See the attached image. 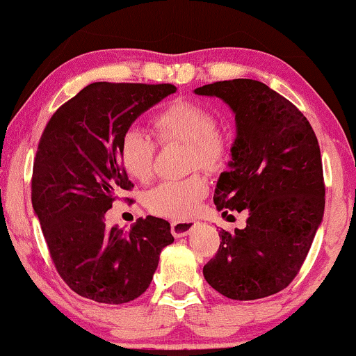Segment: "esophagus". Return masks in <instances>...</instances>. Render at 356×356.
Here are the masks:
<instances>
[{"mask_svg": "<svg viewBox=\"0 0 356 356\" xmlns=\"http://www.w3.org/2000/svg\"><path fill=\"white\" fill-rule=\"evenodd\" d=\"M195 227L197 223L192 222V220H175V222L170 223V232L175 238H182L187 236Z\"/></svg>", "mask_w": 356, "mask_h": 356, "instance_id": "34e87169", "label": "esophagus"}]
</instances>
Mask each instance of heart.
<instances>
[{
	"mask_svg": "<svg viewBox=\"0 0 356 356\" xmlns=\"http://www.w3.org/2000/svg\"><path fill=\"white\" fill-rule=\"evenodd\" d=\"M157 136L163 143L182 141L191 145V169L202 168L209 172L223 169L228 161L227 141L220 136L218 121L211 111L199 103L177 102L154 118ZM156 143L138 126H129L121 134L118 156L123 169L138 181H147L152 174ZM209 193V182L200 174L182 181L161 182L147 193V209L152 213L170 218H187L199 209Z\"/></svg>",
	"mask_w": 356,
	"mask_h": 356,
	"instance_id": "obj_1",
	"label": "heart"
}]
</instances>
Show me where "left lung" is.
Here are the masks:
<instances>
[{
    "mask_svg": "<svg viewBox=\"0 0 356 356\" xmlns=\"http://www.w3.org/2000/svg\"><path fill=\"white\" fill-rule=\"evenodd\" d=\"M195 93L222 98L235 113L230 169L220 174L213 202L223 217L248 211L243 230L220 232L204 276L228 299L268 298L298 276L321 227L325 186L317 136L298 108L258 80H223Z\"/></svg>",
    "mask_w": 356,
    "mask_h": 356,
    "instance_id": "1",
    "label": "left lung"
}]
</instances>
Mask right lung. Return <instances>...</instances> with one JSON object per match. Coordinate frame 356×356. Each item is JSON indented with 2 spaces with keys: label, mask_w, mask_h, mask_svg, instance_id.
<instances>
[{
  "label": "right lung",
  "mask_w": 356,
  "mask_h": 356,
  "mask_svg": "<svg viewBox=\"0 0 356 356\" xmlns=\"http://www.w3.org/2000/svg\"><path fill=\"white\" fill-rule=\"evenodd\" d=\"M174 85L95 82L64 103L44 128L33 169V207L65 284L82 298L124 304L149 287L163 248V218L108 228L106 210L133 184L121 165V134L175 92Z\"/></svg>",
  "instance_id": "add662e5"
}]
</instances>
